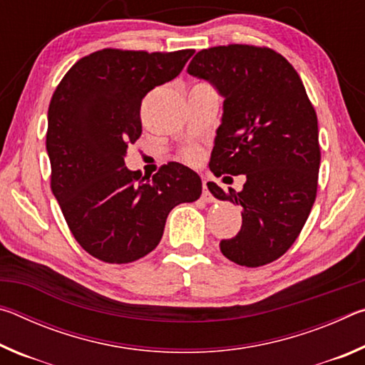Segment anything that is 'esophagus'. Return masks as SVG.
<instances>
[{
  "label": "esophagus",
  "instance_id": "1",
  "mask_svg": "<svg viewBox=\"0 0 365 365\" xmlns=\"http://www.w3.org/2000/svg\"><path fill=\"white\" fill-rule=\"evenodd\" d=\"M201 200L205 202H212L214 201V196L211 195V191L207 190V180L206 178H202V195H201Z\"/></svg>",
  "mask_w": 365,
  "mask_h": 365
}]
</instances>
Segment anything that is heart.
Returning <instances> with one entry per match:
<instances>
[{
	"mask_svg": "<svg viewBox=\"0 0 365 365\" xmlns=\"http://www.w3.org/2000/svg\"><path fill=\"white\" fill-rule=\"evenodd\" d=\"M185 156H187L188 160H197L200 159V151H197L196 148H190V150L185 153Z\"/></svg>",
	"mask_w": 365,
	"mask_h": 365,
	"instance_id": "obj_1",
	"label": "heart"
}]
</instances>
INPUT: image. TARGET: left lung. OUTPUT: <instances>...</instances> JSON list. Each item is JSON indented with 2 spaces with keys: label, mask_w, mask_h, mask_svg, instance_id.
I'll list each match as a JSON object with an SVG mask.
<instances>
[{
  "label": "left lung",
  "mask_w": 365,
  "mask_h": 365,
  "mask_svg": "<svg viewBox=\"0 0 365 365\" xmlns=\"http://www.w3.org/2000/svg\"><path fill=\"white\" fill-rule=\"evenodd\" d=\"M187 72L224 98L209 169L246 175L242 191L207 183L217 200L242 206V230L222 240V255L246 267L275 261L298 238L317 193V115L304 85L282 54L251 45L202 49Z\"/></svg>",
  "instance_id": "obj_1"
}]
</instances>
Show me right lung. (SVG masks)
Wrapping results in <instances>:
<instances>
[{"label": "right lung", "mask_w": 365, "mask_h": 365, "mask_svg": "<svg viewBox=\"0 0 365 365\" xmlns=\"http://www.w3.org/2000/svg\"><path fill=\"white\" fill-rule=\"evenodd\" d=\"M193 53L101 49L77 61L51 98L53 195L73 238L103 262L146 256L163 238L172 209L201 196L200 175L183 164L163 165L150 180L123 160L141 135L143 98L175 78Z\"/></svg>", "instance_id": "1"}]
</instances>
